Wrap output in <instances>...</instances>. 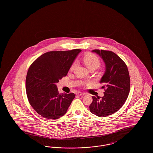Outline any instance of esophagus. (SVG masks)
<instances>
[{
  "mask_svg": "<svg viewBox=\"0 0 153 153\" xmlns=\"http://www.w3.org/2000/svg\"><path fill=\"white\" fill-rule=\"evenodd\" d=\"M76 94H77V95H78V96H82V95H85V93H81V92H77Z\"/></svg>",
  "mask_w": 153,
  "mask_h": 153,
  "instance_id": "esophagus-1",
  "label": "esophagus"
}]
</instances>
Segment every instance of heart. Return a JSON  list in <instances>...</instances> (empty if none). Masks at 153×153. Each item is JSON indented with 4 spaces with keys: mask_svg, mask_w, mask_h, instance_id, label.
Wrapping results in <instances>:
<instances>
[{
    "mask_svg": "<svg viewBox=\"0 0 153 153\" xmlns=\"http://www.w3.org/2000/svg\"><path fill=\"white\" fill-rule=\"evenodd\" d=\"M84 61L88 68L89 69L92 68H97L100 66V61L99 58L94 54L88 53L84 57ZM76 65V61H74L70 67V71H72Z\"/></svg>",
    "mask_w": 153,
    "mask_h": 153,
    "instance_id": "1",
    "label": "heart"
}]
</instances>
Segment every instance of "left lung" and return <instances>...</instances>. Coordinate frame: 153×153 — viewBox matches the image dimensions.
Segmentation results:
<instances>
[{
    "mask_svg": "<svg viewBox=\"0 0 153 153\" xmlns=\"http://www.w3.org/2000/svg\"><path fill=\"white\" fill-rule=\"evenodd\" d=\"M105 63V71L100 83L105 89L102 97L92 96L89 110L96 116L105 117L120 109L126 101L130 89V78L127 66L112 51L95 49Z\"/></svg>",
    "mask_w": 153,
    "mask_h": 153,
    "instance_id": "8db88e82",
    "label": "left lung"
}]
</instances>
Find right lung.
<instances>
[{"mask_svg": "<svg viewBox=\"0 0 153 153\" xmlns=\"http://www.w3.org/2000/svg\"><path fill=\"white\" fill-rule=\"evenodd\" d=\"M80 49L47 52L30 66L26 79L27 99L41 116L57 119L64 116L75 95L59 94L56 84L66 76Z\"/></svg>", "mask_w": 153, "mask_h": 153, "instance_id": "add662e5", "label": "right lung"}]
</instances>
